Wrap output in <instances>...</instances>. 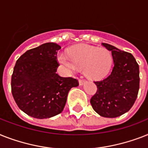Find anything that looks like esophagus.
<instances>
[{
  "label": "esophagus",
  "mask_w": 148,
  "mask_h": 148,
  "mask_svg": "<svg viewBox=\"0 0 148 148\" xmlns=\"http://www.w3.org/2000/svg\"><path fill=\"white\" fill-rule=\"evenodd\" d=\"M85 82H86V80L84 79H79V84L80 85H83Z\"/></svg>",
  "instance_id": "esophagus-1"
}]
</instances>
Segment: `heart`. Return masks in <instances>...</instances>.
Masks as SVG:
<instances>
[{"instance_id": "heart-1", "label": "heart", "mask_w": 148, "mask_h": 148, "mask_svg": "<svg viewBox=\"0 0 148 148\" xmlns=\"http://www.w3.org/2000/svg\"><path fill=\"white\" fill-rule=\"evenodd\" d=\"M58 61L70 71L84 68L87 77L99 78L109 73L113 59L111 52L105 48L79 45L68 51V58L60 55Z\"/></svg>"}]
</instances>
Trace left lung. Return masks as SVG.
<instances>
[{
	"instance_id": "8db88e82",
	"label": "left lung",
	"mask_w": 148,
	"mask_h": 148,
	"mask_svg": "<svg viewBox=\"0 0 148 148\" xmlns=\"http://www.w3.org/2000/svg\"><path fill=\"white\" fill-rule=\"evenodd\" d=\"M112 51L114 66L109 76L94 81L97 92L91 97L94 111L101 116L116 118L130 110L139 90V66L132 55L116 47L102 43Z\"/></svg>"
}]
</instances>
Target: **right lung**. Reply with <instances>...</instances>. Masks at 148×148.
<instances>
[{"instance_id":"1","label":"right lung","mask_w":148,"mask_h":148,"mask_svg":"<svg viewBox=\"0 0 148 148\" xmlns=\"http://www.w3.org/2000/svg\"><path fill=\"white\" fill-rule=\"evenodd\" d=\"M61 46L48 42L29 49L17 59L11 77V91L22 111L36 119L52 117L63 111L68 93L77 79L56 73Z\"/></svg>"}]
</instances>
